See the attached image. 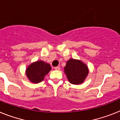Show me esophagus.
I'll list each match as a JSON object with an SVG mask.
<instances>
[{
  "instance_id": "34e87169",
  "label": "esophagus",
  "mask_w": 120,
  "mask_h": 120,
  "mask_svg": "<svg viewBox=\"0 0 120 120\" xmlns=\"http://www.w3.org/2000/svg\"><path fill=\"white\" fill-rule=\"evenodd\" d=\"M54 68H55V70H57V71H59V70L60 69V68L59 67V66H56V67H55Z\"/></svg>"
}]
</instances>
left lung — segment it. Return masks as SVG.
<instances>
[{
    "mask_svg": "<svg viewBox=\"0 0 120 120\" xmlns=\"http://www.w3.org/2000/svg\"><path fill=\"white\" fill-rule=\"evenodd\" d=\"M64 72L69 82L79 85L84 82L89 72L87 65L80 60L70 58L64 67Z\"/></svg>",
    "mask_w": 120,
    "mask_h": 120,
    "instance_id": "8db88e82",
    "label": "left lung"
}]
</instances>
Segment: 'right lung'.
Here are the masks:
<instances>
[{
	"label": "right lung",
	"instance_id": "obj_1",
	"mask_svg": "<svg viewBox=\"0 0 120 120\" xmlns=\"http://www.w3.org/2000/svg\"><path fill=\"white\" fill-rule=\"evenodd\" d=\"M51 70L50 64L38 60L29 65L26 69V74L29 80L34 83H38L43 81L45 76Z\"/></svg>",
	"mask_w": 120,
	"mask_h": 120
}]
</instances>
